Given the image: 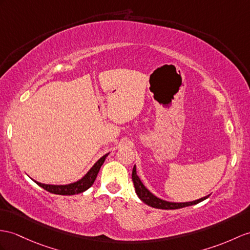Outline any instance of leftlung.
<instances>
[{
    "label": "left lung",
    "instance_id": "8db88e82",
    "mask_svg": "<svg viewBox=\"0 0 250 250\" xmlns=\"http://www.w3.org/2000/svg\"><path fill=\"white\" fill-rule=\"evenodd\" d=\"M132 182L133 186H135L136 188V193L138 197L142 200V202L146 205H148L153 208H157V209H164V210H173V209H180L184 208V207H188V206H192V205H196L203 200L208 198L210 195L205 196L200 199L194 200V202H188V203H169V202H166V200H162L160 198L156 197L155 195H153L147 188H146L140 180V178L138 177L137 172H136V167H133L132 168Z\"/></svg>",
    "mask_w": 250,
    "mask_h": 250
}]
</instances>
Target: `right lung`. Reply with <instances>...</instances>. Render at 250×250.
I'll return each instance as SVG.
<instances>
[{
    "label": "right lung",
    "instance_id": "obj_1",
    "mask_svg": "<svg viewBox=\"0 0 250 250\" xmlns=\"http://www.w3.org/2000/svg\"><path fill=\"white\" fill-rule=\"evenodd\" d=\"M107 155L103 156L101 159L97 161L92 167H91L90 171L84 175V177H83L81 180L74 182V184H70L66 186H53V185L40 184V182H37V181L35 182L41 188H43L47 192L53 193V194H58V195H75V194L83 193L86 190H88V188L94 184L96 176L99 174L100 168L103 166V163H104Z\"/></svg>",
    "mask_w": 250,
    "mask_h": 250
}]
</instances>
